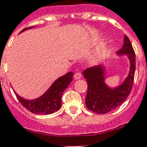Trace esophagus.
Returning a JSON list of instances; mask_svg holds the SVG:
<instances>
[{
  "mask_svg": "<svg viewBox=\"0 0 147 147\" xmlns=\"http://www.w3.org/2000/svg\"><path fill=\"white\" fill-rule=\"evenodd\" d=\"M82 73H80V72H76V73L75 74V76H74V78L76 80H78L82 78Z\"/></svg>",
  "mask_w": 147,
  "mask_h": 147,
  "instance_id": "obj_1",
  "label": "esophagus"
}]
</instances>
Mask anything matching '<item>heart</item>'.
<instances>
[{
	"label": "heart",
	"mask_w": 147,
	"mask_h": 147,
	"mask_svg": "<svg viewBox=\"0 0 147 147\" xmlns=\"http://www.w3.org/2000/svg\"><path fill=\"white\" fill-rule=\"evenodd\" d=\"M103 56H104V51L103 50L99 51L97 53L93 55L92 57L90 58V63H92L93 65H96L102 60Z\"/></svg>",
	"instance_id": "heart-1"
}]
</instances>
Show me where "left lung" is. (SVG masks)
Returning <instances> with one entry per match:
<instances>
[{
  "label": "left lung",
  "mask_w": 147,
  "mask_h": 147,
  "mask_svg": "<svg viewBox=\"0 0 147 147\" xmlns=\"http://www.w3.org/2000/svg\"><path fill=\"white\" fill-rule=\"evenodd\" d=\"M116 54L127 55L130 62L129 72L119 85L110 88L106 84L107 70L105 65H96L83 71L84 78L88 82L86 107L95 113L105 114L120 107L131 91L136 69L135 53L131 43L125 34L123 46Z\"/></svg>",
  "instance_id": "1"
}]
</instances>
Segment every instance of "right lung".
Listing matches in <instances>:
<instances>
[{
  "label": "right lung",
  "instance_id": "add662e5",
  "mask_svg": "<svg viewBox=\"0 0 147 147\" xmlns=\"http://www.w3.org/2000/svg\"><path fill=\"white\" fill-rule=\"evenodd\" d=\"M34 26L29 28H24L20 33L25 31L34 28ZM73 72L70 71L57 78L49 89L45 94L39 96L38 98L34 100H26L19 96L15 90H13L16 96L18 98L21 104L26 109L29 110L31 113L38 114V115H49L51 113L57 112L60 109L62 105V95L63 91L67 88L72 81Z\"/></svg>",
  "mask_w": 147,
  "mask_h": 147
}]
</instances>
